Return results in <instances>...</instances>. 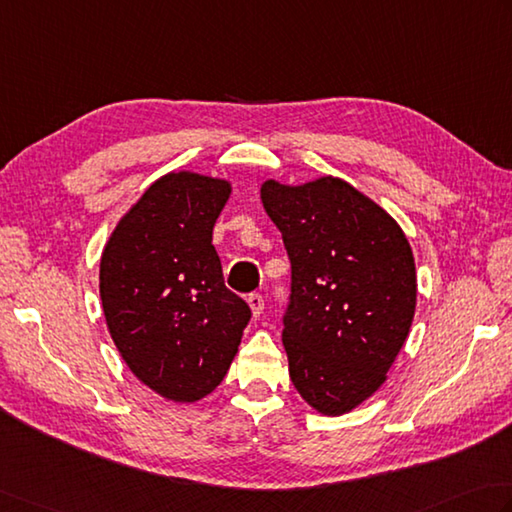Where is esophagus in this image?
<instances>
[{
	"label": "esophagus",
	"mask_w": 512,
	"mask_h": 512,
	"mask_svg": "<svg viewBox=\"0 0 512 512\" xmlns=\"http://www.w3.org/2000/svg\"><path fill=\"white\" fill-rule=\"evenodd\" d=\"M248 304H250V308H253V317L262 315V310H264V297H262V295H259V293H250V295H248Z\"/></svg>",
	"instance_id": "1"
}]
</instances>
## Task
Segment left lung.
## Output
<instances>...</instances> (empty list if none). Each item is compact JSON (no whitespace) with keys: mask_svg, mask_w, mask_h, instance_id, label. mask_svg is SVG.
I'll return each mask as SVG.
<instances>
[{"mask_svg":"<svg viewBox=\"0 0 512 512\" xmlns=\"http://www.w3.org/2000/svg\"><path fill=\"white\" fill-rule=\"evenodd\" d=\"M282 230L290 293L282 317L288 373L324 415H342L384 384L413 324V250L386 210L350 184L262 186Z\"/></svg>","mask_w":512,"mask_h":512,"instance_id":"obj_1","label":"left lung"}]
</instances>
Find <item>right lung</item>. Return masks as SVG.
I'll list each match as a JSON object with an SVG mask.
<instances>
[{
	"label": "right lung",
	"mask_w": 512,
	"mask_h": 512,
	"mask_svg": "<svg viewBox=\"0 0 512 512\" xmlns=\"http://www.w3.org/2000/svg\"><path fill=\"white\" fill-rule=\"evenodd\" d=\"M224 179L168 173L110 235L99 295L110 337L139 382L170 402H197L222 384L250 322L224 284L213 226Z\"/></svg>",
	"instance_id": "add662e5"
}]
</instances>
